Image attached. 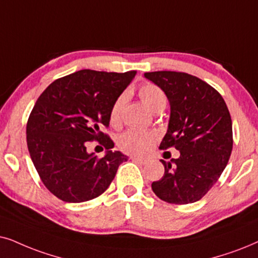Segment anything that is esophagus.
Listing matches in <instances>:
<instances>
[{"label": "esophagus", "instance_id": "34e87169", "mask_svg": "<svg viewBox=\"0 0 258 258\" xmlns=\"http://www.w3.org/2000/svg\"><path fill=\"white\" fill-rule=\"evenodd\" d=\"M131 159L133 162H137L139 163V164H146L150 161V158H146V157H137V156H133V157H131Z\"/></svg>", "mask_w": 258, "mask_h": 258}]
</instances>
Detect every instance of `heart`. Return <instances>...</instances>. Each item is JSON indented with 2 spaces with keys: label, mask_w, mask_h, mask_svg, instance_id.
Instances as JSON below:
<instances>
[{
  "label": "heart",
  "mask_w": 258,
  "mask_h": 258,
  "mask_svg": "<svg viewBox=\"0 0 258 258\" xmlns=\"http://www.w3.org/2000/svg\"><path fill=\"white\" fill-rule=\"evenodd\" d=\"M138 95L140 100L144 102V105L156 113L159 109H164L167 105V95L162 88L153 83H145L139 87ZM126 95L121 94L116 97L110 107L109 112V121L113 126H118L121 119V110L125 105ZM157 140V135L149 131H140V130H127L118 138V148L122 152L128 153V155L143 156L148 153L153 144Z\"/></svg>",
  "instance_id": "obj_1"
}]
</instances>
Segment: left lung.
Returning <instances> with one entry per match:
<instances>
[{
	"mask_svg": "<svg viewBox=\"0 0 258 258\" xmlns=\"http://www.w3.org/2000/svg\"><path fill=\"white\" fill-rule=\"evenodd\" d=\"M170 102V120L161 148H175L180 157L161 159L164 175L152 182L161 200L193 204L219 180L232 152V120L218 91L197 76L177 71L145 73Z\"/></svg>",
	"mask_w": 258,
	"mask_h": 258,
	"instance_id": "8db88e82",
	"label": "left lung"
}]
</instances>
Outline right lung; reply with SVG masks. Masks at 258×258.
<instances>
[{
    "mask_svg": "<svg viewBox=\"0 0 258 258\" xmlns=\"http://www.w3.org/2000/svg\"><path fill=\"white\" fill-rule=\"evenodd\" d=\"M136 71L105 73L84 69L52 82L38 97L26 127L27 146L40 180L65 202L100 197L127 161L110 151V107L126 89ZM99 141L107 153L99 159L86 152L88 141Z\"/></svg>",
    "mask_w": 258,
    "mask_h": 258,
    "instance_id": "obj_1",
    "label": "right lung"
}]
</instances>
